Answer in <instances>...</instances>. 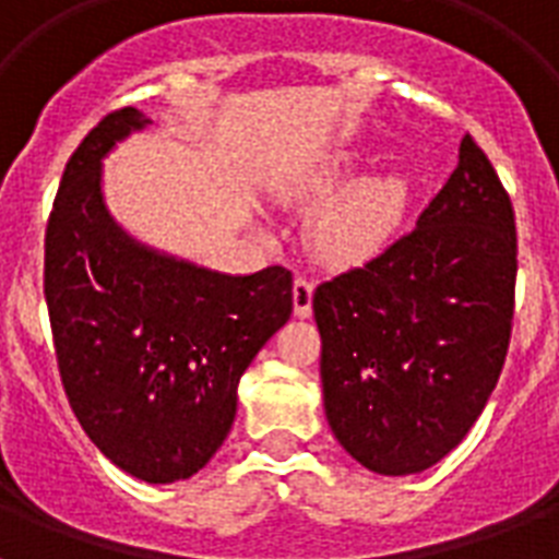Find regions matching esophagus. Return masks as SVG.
<instances>
[{"mask_svg":"<svg viewBox=\"0 0 559 559\" xmlns=\"http://www.w3.org/2000/svg\"><path fill=\"white\" fill-rule=\"evenodd\" d=\"M313 289L316 284L307 275H298L296 284H293V313L298 319H307V316L313 313Z\"/></svg>","mask_w":559,"mask_h":559,"instance_id":"obj_1","label":"esophagus"}]
</instances>
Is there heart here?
Returning a JSON list of instances; mask_svg holds the SVG:
<instances>
[{
	"label": "heart",
	"mask_w": 559,
	"mask_h": 559,
	"mask_svg": "<svg viewBox=\"0 0 559 559\" xmlns=\"http://www.w3.org/2000/svg\"><path fill=\"white\" fill-rule=\"evenodd\" d=\"M357 168L354 153H336L307 165L287 186V200L319 202ZM408 209V182L400 174L357 179L310 219V243L324 261L362 263L385 249Z\"/></svg>",
	"instance_id": "b5f03b06"
}]
</instances>
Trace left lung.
<instances>
[{"mask_svg":"<svg viewBox=\"0 0 559 559\" xmlns=\"http://www.w3.org/2000/svg\"><path fill=\"white\" fill-rule=\"evenodd\" d=\"M516 287V219L469 135L417 226L316 287L324 415L380 476L455 450L502 373Z\"/></svg>","mask_w":559,"mask_h":559,"instance_id":"1","label":"left lung"}]
</instances>
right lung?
<instances>
[{
	"mask_svg": "<svg viewBox=\"0 0 559 559\" xmlns=\"http://www.w3.org/2000/svg\"><path fill=\"white\" fill-rule=\"evenodd\" d=\"M151 124L135 107L92 127L46 226L57 368L90 441L130 476L170 485L211 461L235 424L237 382L293 313V275H223L133 240L109 217L100 159Z\"/></svg>",
	"mask_w": 559,
	"mask_h": 559,
	"instance_id": "1",
	"label": "right lung"
}]
</instances>
